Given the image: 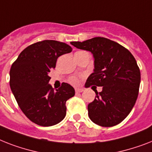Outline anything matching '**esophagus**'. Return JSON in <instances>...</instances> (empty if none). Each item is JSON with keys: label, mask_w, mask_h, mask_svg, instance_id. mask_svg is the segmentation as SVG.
<instances>
[{"label": "esophagus", "mask_w": 152, "mask_h": 152, "mask_svg": "<svg viewBox=\"0 0 152 152\" xmlns=\"http://www.w3.org/2000/svg\"><path fill=\"white\" fill-rule=\"evenodd\" d=\"M75 91H76V93H81V92H83L84 90L82 88H76L75 89Z\"/></svg>", "instance_id": "esophagus-1"}]
</instances>
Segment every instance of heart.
Returning a JSON list of instances; mask_svg holds the SVG:
<instances>
[{"instance_id": "b5f03b06", "label": "heart", "mask_w": 152, "mask_h": 152, "mask_svg": "<svg viewBox=\"0 0 152 152\" xmlns=\"http://www.w3.org/2000/svg\"><path fill=\"white\" fill-rule=\"evenodd\" d=\"M70 83L72 84H77L79 83V80L76 77H72L70 78Z\"/></svg>"}]
</instances>
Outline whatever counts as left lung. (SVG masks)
Instances as JSON below:
<instances>
[{
	"instance_id": "obj_1",
	"label": "left lung",
	"mask_w": 152,
	"mask_h": 152,
	"mask_svg": "<svg viewBox=\"0 0 152 152\" xmlns=\"http://www.w3.org/2000/svg\"><path fill=\"white\" fill-rule=\"evenodd\" d=\"M70 44L93 55L94 69L85 87H102L99 93L94 90L96 97L87 106L89 118L104 127L120 123L131 112L138 96L140 72L134 57L124 47L107 38Z\"/></svg>"
}]
</instances>
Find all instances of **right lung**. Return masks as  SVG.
<instances>
[{"mask_svg":"<svg viewBox=\"0 0 152 152\" xmlns=\"http://www.w3.org/2000/svg\"><path fill=\"white\" fill-rule=\"evenodd\" d=\"M72 48L56 40H44L27 47L10 69V87L26 116L41 126L60 123L66 115L65 103L75 95L73 87L62 83L54 91L49 84L50 69L57 59Z\"/></svg>","mask_w":152,"mask_h":152,"instance_id":"obj_1","label":"right lung"}]
</instances>
